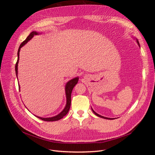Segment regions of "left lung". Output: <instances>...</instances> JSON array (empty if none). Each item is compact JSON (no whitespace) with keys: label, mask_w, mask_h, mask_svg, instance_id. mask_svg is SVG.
<instances>
[{"label":"left lung","mask_w":155,"mask_h":155,"mask_svg":"<svg viewBox=\"0 0 155 155\" xmlns=\"http://www.w3.org/2000/svg\"><path fill=\"white\" fill-rule=\"evenodd\" d=\"M137 43H138V45H139V46H140V44H139V42H138V39H137ZM92 112H94V113L97 116H98V117H100V118H104V119H107V120H113V118H107V117H104V116H101V115H100V114H98L97 113H96V112L94 110L92 109Z\"/></svg>","instance_id":"obj_1"}]
</instances>
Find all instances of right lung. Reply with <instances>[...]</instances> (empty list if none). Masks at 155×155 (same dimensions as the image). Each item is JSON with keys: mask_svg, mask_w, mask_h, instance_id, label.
Here are the masks:
<instances>
[{"mask_svg": "<svg viewBox=\"0 0 155 155\" xmlns=\"http://www.w3.org/2000/svg\"><path fill=\"white\" fill-rule=\"evenodd\" d=\"M39 33H37V31H32L30 33V34L27 37V38L22 42V43L21 44L19 48H18V52H17V61L15 64V73H16V76L17 78V74H18V60H19V52H20V50L21 48L24 46L25 44H26L31 39H32V37L34 35H38ZM78 82V78H75L71 80H70L65 85V93H66V97H67V104L66 106H65L64 109L60 112L59 114L57 116H55L54 117H50V118H41V117L39 116H36L37 118H40L41 120H43V121H58L61 118H63L64 116H66L68 112L69 109L70 108V105H71V94L72 91L73 90V88L75 87V85H76ZM20 88V86L18 87Z\"/></svg>", "mask_w": 155, "mask_h": 155, "instance_id": "1", "label": "right lung"}]
</instances>
